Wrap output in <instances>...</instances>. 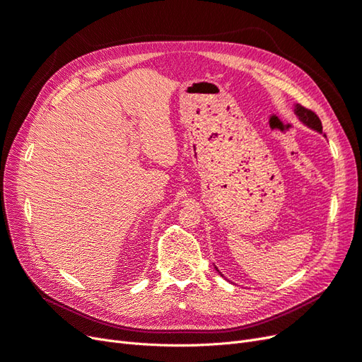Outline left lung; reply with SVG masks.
<instances>
[{
    "label": "left lung",
    "instance_id": "obj_1",
    "mask_svg": "<svg viewBox=\"0 0 362 362\" xmlns=\"http://www.w3.org/2000/svg\"><path fill=\"white\" fill-rule=\"evenodd\" d=\"M294 114L297 115V119H298V122L300 123H303L305 126H308L309 129H312V131H315V132H317V134H321V135H324L325 138H327V135L322 132V124H321V120H320V117H317V115L315 114V112H312L310 110H308V108H305V107H301L300 104H294ZM215 266V264H214ZM215 270L218 272L221 276H223V273L218 270V267L215 266Z\"/></svg>",
    "mask_w": 362,
    "mask_h": 362
}]
</instances>
